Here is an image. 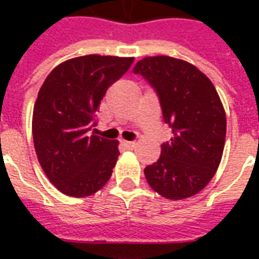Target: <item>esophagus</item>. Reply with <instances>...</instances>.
<instances>
[{
	"mask_svg": "<svg viewBox=\"0 0 259 259\" xmlns=\"http://www.w3.org/2000/svg\"><path fill=\"white\" fill-rule=\"evenodd\" d=\"M120 143H122V146L126 147V148H129V150H132V148H135V147H136V141L120 140Z\"/></svg>",
	"mask_w": 259,
	"mask_h": 259,
	"instance_id": "1",
	"label": "esophagus"
}]
</instances>
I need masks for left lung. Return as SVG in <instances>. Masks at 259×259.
<instances>
[{
    "mask_svg": "<svg viewBox=\"0 0 259 259\" xmlns=\"http://www.w3.org/2000/svg\"><path fill=\"white\" fill-rule=\"evenodd\" d=\"M157 90L172 137L157 162L144 169L154 191L185 200L205 187L222 159L226 113L215 85L200 69L166 55L146 57L133 68Z\"/></svg>",
    "mask_w": 259,
    "mask_h": 259,
    "instance_id": "obj_1",
    "label": "left lung"
}]
</instances>
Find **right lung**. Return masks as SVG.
I'll list each match as a JSON object with an SVG mask.
<instances>
[{"label":"right lung","mask_w":259,"mask_h":259,"mask_svg":"<svg viewBox=\"0 0 259 259\" xmlns=\"http://www.w3.org/2000/svg\"><path fill=\"white\" fill-rule=\"evenodd\" d=\"M135 58L83 55L51 70L34 102L31 133L37 159L61 193L83 198L101 190L118 161V140L91 135L108 87Z\"/></svg>","instance_id":"right-lung-1"}]
</instances>
